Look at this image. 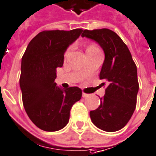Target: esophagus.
I'll use <instances>...</instances> for the list:
<instances>
[{
	"mask_svg": "<svg viewBox=\"0 0 156 156\" xmlns=\"http://www.w3.org/2000/svg\"><path fill=\"white\" fill-rule=\"evenodd\" d=\"M90 95L89 94H85V93H83L82 94V96H83V98H87L88 96Z\"/></svg>",
	"mask_w": 156,
	"mask_h": 156,
	"instance_id": "esophagus-1",
	"label": "esophagus"
}]
</instances>
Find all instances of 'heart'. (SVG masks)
Returning <instances> with one entry per match:
<instances>
[{"label": "heart", "mask_w": 156, "mask_h": 156, "mask_svg": "<svg viewBox=\"0 0 156 156\" xmlns=\"http://www.w3.org/2000/svg\"><path fill=\"white\" fill-rule=\"evenodd\" d=\"M71 48H72V47H69L68 49L66 50V54H67L69 51H71ZM99 50V48H97L96 46H94V45H90V46H88L87 49H86V51H98Z\"/></svg>", "instance_id": "b5f03b06"}]
</instances>
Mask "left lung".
<instances>
[{
  "mask_svg": "<svg viewBox=\"0 0 156 156\" xmlns=\"http://www.w3.org/2000/svg\"><path fill=\"white\" fill-rule=\"evenodd\" d=\"M81 36L97 42L105 55L99 79L106 80L108 86L99 108L90 112L91 121L103 131L116 132L127 125L135 111L139 90L136 66L127 45L112 30L85 29Z\"/></svg>",
  "mask_w": 156,
  "mask_h": 156,
  "instance_id": "8db88e82",
  "label": "left lung"
}]
</instances>
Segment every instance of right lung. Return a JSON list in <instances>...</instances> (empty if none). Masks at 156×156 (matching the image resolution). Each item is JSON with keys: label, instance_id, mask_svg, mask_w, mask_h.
I'll use <instances>...</instances> for the list:
<instances>
[{"label": "right lung", "instance_id": "obj_1", "mask_svg": "<svg viewBox=\"0 0 156 156\" xmlns=\"http://www.w3.org/2000/svg\"><path fill=\"white\" fill-rule=\"evenodd\" d=\"M83 32L82 29L44 30L30 41L21 62L20 85L24 109L40 129L56 132L68 123L70 111L82 96L74 86L57 87V68L62 67L64 53Z\"/></svg>", "mask_w": 156, "mask_h": 156}]
</instances>
